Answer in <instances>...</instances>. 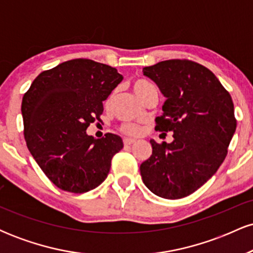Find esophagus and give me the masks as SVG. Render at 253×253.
Returning <instances> with one entry per match:
<instances>
[{
  "mask_svg": "<svg viewBox=\"0 0 253 253\" xmlns=\"http://www.w3.org/2000/svg\"><path fill=\"white\" fill-rule=\"evenodd\" d=\"M134 143H135V140H133V139H125L124 140L125 146H130V145H133Z\"/></svg>",
  "mask_w": 253,
  "mask_h": 253,
  "instance_id": "esophagus-1",
  "label": "esophagus"
}]
</instances>
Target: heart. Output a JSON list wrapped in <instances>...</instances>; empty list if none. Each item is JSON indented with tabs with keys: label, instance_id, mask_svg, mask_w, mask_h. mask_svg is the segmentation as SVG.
Returning <instances> with one entry per match:
<instances>
[{
	"label": "heart",
	"instance_id": "1",
	"mask_svg": "<svg viewBox=\"0 0 253 253\" xmlns=\"http://www.w3.org/2000/svg\"><path fill=\"white\" fill-rule=\"evenodd\" d=\"M155 88V85H153L152 83L147 82V81L145 80H135L134 82H133V90L135 91V94L138 95V97L140 98V100H143V97L145 95L147 94V92L150 91L151 89ZM113 101V95H110V96L107 98L106 101V104L107 106H109L110 103H112ZM120 132L123 133L125 135H129V136H138L140 135L141 133V129L140 127L136 126V125H132V124H124L120 126Z\"/></svg>",
	"mask_w": 253,
	"mask_h": 253
}]
</instances>
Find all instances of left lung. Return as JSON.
Returning a JSON list of instances; mask_svg holds the SVG:
<instances>
[{
  "label": "left lung",
  "instance_id": "8db88e82",
  "mask_svg": "<svg viewBox=\"0 0 253 253\" xmlns=\"http://www.w3.org/2000/svg\"><path fill=\"white\" fill-rule=\"evenodd\" d=\"M167 97L156 130L173 141L151 140L152 156L140 165L143 182L157 196L185 197L211 178L227 156L237 120L229 92L210 69L189 59L144 68Z\"/></svg>",
  "mask_w": 253,
  "mask_h": 253
}]
</instances>
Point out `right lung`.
<instances>
[{"instance_id": "obj_1", "label": "right lung", "mask_w": 253, "mask_h": 253, "mask_svg": "<svg viewBox=\"0 0 253 253\" xmlns=\"http://www.w3.org/2000/svg\"><path fill=\"white\" fill-rule=\"evenodd\" d=\"M123 76L95 60L78 58L42 71L22 97L24 135L31 155L59 189L82 194L109 173L112 158L124 147L119 135H88L101 121L103 101Z\"/></svg>"}]
</instances>
